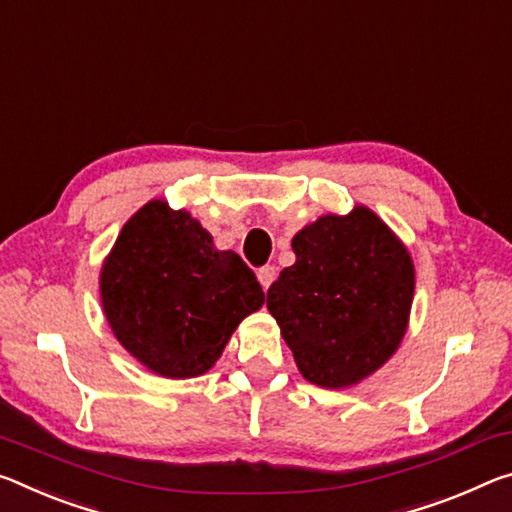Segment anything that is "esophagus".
<instances>
[{
	"label": "esophagus",
	"instance_id": "1",
	"mask_svg": "<svg viewBox=\"0 0 512 512\" xmlns=\"http://www.w3.org/2000/svg\"><path fill=\"white\" fill-rule=\"evenodd\" d=\"M257 280H259V285L264 287V291L269 289L271 282L275 280V266H269V264L262 266V269L257 271Z\"/></svg>",
	"mask_w": 512,
	"mask_h": 512
}]
</instances>
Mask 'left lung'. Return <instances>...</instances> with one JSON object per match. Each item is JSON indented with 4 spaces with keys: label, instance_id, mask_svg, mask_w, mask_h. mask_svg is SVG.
I'll return each instance as SVG.
<instances>
[{
    "label": "left lung",
    "instance_id": "left-lung-1",
    "mask_svg": "<svg viewBox=\"0 0 512 512\" xmlns=\"http://www.w3.org/2000/svg\"><path fill=\"white\" fill-rule=\"evenodd\" d=\"M291 246L296 264L266 291V307L310 383H360L389 360L408 326L415 294L408 250L364 207L321 216Z\"/></svg>",
    "mask_w": 512,
    "mask_h": 512
}]
</instances>
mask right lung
Listing matches in <instances>:
<instances>
[{"label":"right lung","mask_w":512,"mask_h":512,"mask_svg":"<svg viewBox=\"0 0 512 512\" xmlns=\"http://www.w3.org/2000/svg\"><path fill=\"white\" fill-rule=\"evenodd\" d=\"M100 289L118 342L166 378L212 369L239 321L264 303L253 269L161 200L125 223Z\"/></svg>","instance_id":"right-lung-1"}]
</instances>
